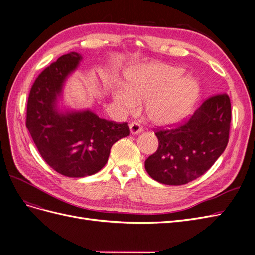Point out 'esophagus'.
Instances as JSON below:
<instances>
[{
    "label": "esophagus",
    "instance_id": "esophagus-1",
    "mask_svg": "<svg viewBox=\"0 0 255 255\" xmlns=\"http://www.w3.org/2000/svg\"><path fill=\"white\" fill-rule=\"evenodd\" d=\"M129 130H130V134H132V135L140 134L142 132V127L138 122H135V121L130 122L129 123Z\"/></svg>",
    "mask_w": 255,
    "mask_h": 255
}]
</instances>
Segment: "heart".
Returning <instances> with one entry per match:
<instances>
[{
	"label": "heart",
	"mask_w": 255,
	"mask_h": 255,
	"mask_svg": "<svg viewBox=\"0 0 255 255\" xmlns=\"http://www.w3.org/2000/svg\"><path fill=\"white\" fill-rule=\"evenodd\" d=\"M183 69L161 63L135 66L126 72V86L113 89L115 102L128 112L146 101V116L155 125H176L187 117L200 95V85Z\"/></svg>",
	"instance_id": "heart-1"
}]
</instances>
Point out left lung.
<instances>
[{"label": "left lung", "mask_w": 255, "mask_h": 255, "mask_svg": "<svg viewBox=\"0 0 255 255\" xmlns=\"http://www.w3.org/2000/svg\"><path fill=\"white\" fill-rule=\"evenodd\" d=\"M230 123L229 96L208 98L187 121L172 129L157 130L158 149L145 159L146 172L165 185H184L198 179L226 150Z\"/></svg>", "instance_id": "8db88e82"}]
</instances>
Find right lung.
I'll return each instance as SVG.
<instances>
[{"instance_id": "1", "label": "right lung", "mask_w": 255, "mask_h": 255, "mask_svg": "<svg viewBox=\"0 0 255 255\" xmlns=\"http://www.w3.org/2000/svg\"><path fill=\"white\" fill-rule=\"evenodd\" d=\"M81 54L70 52L38 75L30 89L26 128L40 155L56 172L69 177L97 173L109 160L115 142L129 135L128 122L100 118L90 110H63L58 103Z\"/></svg>"}]
</instances>
